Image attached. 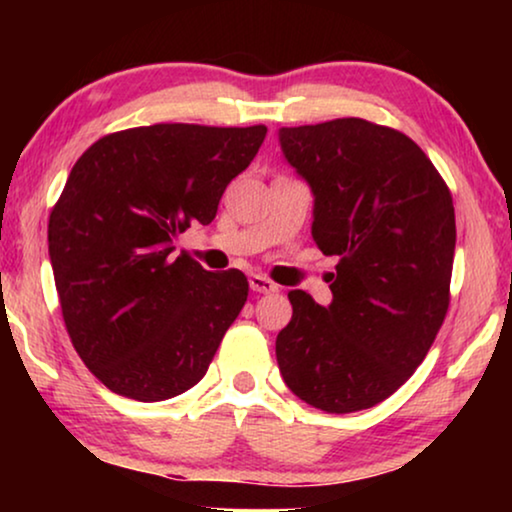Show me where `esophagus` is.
I'll use <instances>...</instances> for the list:
<instances>
[{"label": "esophagus", "instance_id": "34e87169", "mask_svg": "<svg viewBox=\"0 0 512 512\" xmlns=\"http://www.w3.org/2000/svg\"><path fill=\"white\" fill-rule=\"evenodd\" d=\"M249 286L254 289L256 293H272V291H279V286L268 279L265 275H251L249 277Z\"/></svg>", "mask_w": 512, "mask_h": 512}]
</instances>
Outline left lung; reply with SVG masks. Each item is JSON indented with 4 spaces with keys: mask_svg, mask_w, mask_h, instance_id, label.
<instances>
[{
    "mask_svg": "<svg viewBox=\"0 0 512 512\" xmlns=\"http://www.w3.org/2000/svg\"><path fill=\"white\" fill-rule=\"evenodd\" d=\"M284 158L314 193L312 240L338 256L333 303L289 291L277 363L300 401L356 412L415 373L450 307L452 193L426 153L363 118L279 130Z\"/></svg>",
    "mask_w": 512,
    "mask_h": 512,
    "instance_id": "left-lung-1",
    "label": "left lung"
}]
</instances>
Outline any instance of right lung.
<instances>
[{
	"label": "right lung",
	"instance_id": "right-lung-1",
	"mask_svg": "<svg viewBox=\"0 0 512 512\" xmlns=\"http://www.w3.org/2000/svg\"><path fill=\"white\" fill-rule=\"evenodd\" d=\"M265 132L144 125L104 135L74 163L48 219V256L69 340L114 394L165 401L205 377L249 282L172 256V240L214 221Z\"/></svg>",
	"mask_w": 512,
	"mask_h": 512
}]
</instances>
